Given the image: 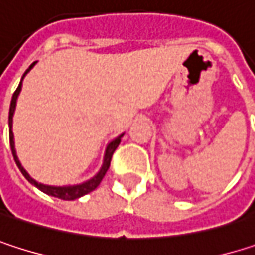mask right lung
Segmentation results:
<instances>
[{
	"mask_svg": "<svg viewBox=\"0 0 255 255\" xmlns=\"http://www.w3.org/2000/svg\"><path fill=\"white\" fill-rule=\"evenodd\" d=\"M36 65V62H33L27 69H26V72L23 74V77L20 79V84H19V87H17V90L14 91V94H13V97H11V103H10V112H8V128H10V147H11V152H13V158H14V161H16V164H17V167H19V170H20V173L25 176V178L30 183V184H33L35 187H38L41 192H44V193H47V195H50V196H54V198H59V199H63V201H74V199H78V198H81V196H84V195H87V193H90V192H93L99 184H100V181L103 180L105 177V174H106V171L109 170V165H111V159H112V155H114V152H115V149L120 146V143H121V137L124 135V134H121V135H118L117 138H114L112 141H109L108 143V146H106V152H105V158H103V164H102V168L99 170V173L96 174V176H93V177L90 178V180H87V181H84V183H79V184H72V186H50V184H42V183H38L35 178H32L29 174H27V171H26L25 168L22 167V164H20V161H19V158H17V153H16V147H14V134H13V115H14V111H16V103H17V97H19V94H20V91H22V81H23V78L27 75V72L33 68Z\"/></svg>",
	"mask_w": 255,
	"mask_h": 255,
	"instance_id": "obj_1",
	"label": "right lung"
}]
</instances>
